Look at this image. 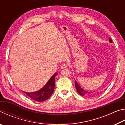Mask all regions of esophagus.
Masks as SVG:
<instances>
[{
    "mask_svg": "<svg viewBox=\"0 0 125 125\" xmlns=\"http://www.w3.org/2000/svg\"><path fill=\"white\" fill-rule=\"evenodd\" d=\"M68 66V65L66 64V63H63L62 66H61V69H64L65 68H67Z\"/></svg>",
    "mask_w": 125,
    "mask_h": 125,
    "instance_id": "obj_1",
    "label": "esophagus"
}]
</instances>
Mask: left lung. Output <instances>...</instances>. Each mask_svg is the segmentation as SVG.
Masks as SVG:
<instances>
[{
    "label": "left lung",
    "instance_id": "1",
    "mask_svg": "<svg viewBox=\"0 0 125 125\" xmlns=\"http://www.w3.org/2000/svg\"><path fill=\"white\" fill-rule=\"evenodd\" d=\"M109 42H113V41H112V40L110 39H110H109ZM75 88H76V89H77V91L78 92V93H79L80 95L85 96H88L91 95V92H89L87 90L83 89L82 88L81 86L79 85V84H78L77 82L75 80Z\"/></svg>",
    "mask_w": 125,
    "mask_h": 125
}]
</instances>
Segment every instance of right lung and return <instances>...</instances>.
Listing matches in <instances>:
<instances>
[{"label":"right lung","mask_w":125,"mask_h":125,"mask_svg":"<svg viewBox=\"0 0 125 125\" xmlns=\"http://www.w3.org/2000/svg\"><path fill=\"white\" fill-rule=\"evenodd\" d=\"M57 74V73H54L51 77L47 83L45 84V85L39 90L32 93L26 92H23L25 93L31 99L35 101L41 102V101H44L47 100L53 93L55 86V77Z\"/></svg>","instance_id":"1"}]
</instances>
